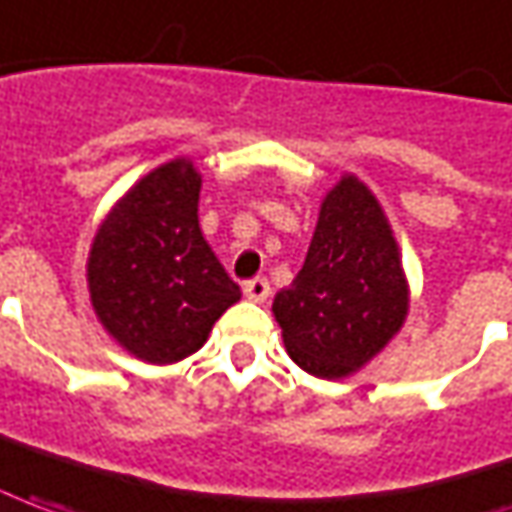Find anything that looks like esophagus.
Masks as SVG:
<instances>
[{
	"mask_svg": "<svg viewBox=\"0 0 512 512\" xmlns=\"http://www.w3.org/2000/svg\"><path fill=\"white\" fill-rule=\"evenodd\" d=\"M243 294H246V300L252 302H266L271 294V285L266 277H255V280H249V283H243Z\"/></svg>",
	"mask_w": 512,
	"mask_h": 512,
	"instance_id": "obj_1",
	"label": "esophagus"
}]
</instances>
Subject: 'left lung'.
Wrapping results in <instances>:
<instances>
[{"label": "left lung", "mask_w": 512, "mask_h": 512, "mask_svg": "<svg viewBox=\"0 0 512 512\" xmlns=\"http://www.w3.org/2000/svg\"><path fill=\"white\" fill-rule=\"evenodd\" d=\"M288 356L316 378H344L401 330L409 285L381 204L356 176L330 190L294 283L274 297Z\"/></svg>", "instance_id": "8db88e82"}]
</instances>
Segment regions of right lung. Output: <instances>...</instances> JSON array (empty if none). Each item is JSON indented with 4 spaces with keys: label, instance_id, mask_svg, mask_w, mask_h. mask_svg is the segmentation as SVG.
Wrapping results in <instances>:
<instances>
[{
    "label": "right lung",
    "instance_id": "1",
    "mask_svg": "<svg viewBox=\"0 0 512 512\" xmlns=\"http://www.w3.org/2000/svg\"><path fill=\"white\" fill-rule=\"evenodd\" d=\"M201 176L173 159L142 176L100 224L86 280L103 328L131 356L173 364L207 342L241 288L198 227Z\"/></svg>",
    "mask_w": 512,
    "mask_h": 512
}]
</instances>
